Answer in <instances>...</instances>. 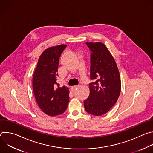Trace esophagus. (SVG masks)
I'll use <instances>...</instances> for the list:
<instances>
[{
	"instance_id": "obj_1",
	"label": "esophagus",
	"mask_w": 153,
	"mask_h": 153,
	"mask_svg": "<svg viewBox=\"0 0 153 153\" xmlns=\"http://www.w3.org/2000/svg\"><path fill=\"white\" fill-rule=\"evenodd\" d=\"M79 87V85H75V86H72L71 87V90H73V91H74L76 89H77V88Z\"/></svg>"
}]
</instances>
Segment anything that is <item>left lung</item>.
Here are the masks:
<instances>
[{"mask_svg": "<svg viewBox=\"0 0 153 153\" xmlns=\"http://www.w3.org/2000/svg\"><path fill=\"white\" fill-rule=\"evenodd\" d=\"M91 50L90 93L84 101L87 113L102 116L116 103L120 93L121 82L117 64L110 52L101 42H86Z\"/></svg>", "mask_w": 153, "mask_h": 153, "instance_id": "left-lung-1", "label": "left lung"}]
</instances>
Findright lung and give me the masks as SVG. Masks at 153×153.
Wrapping results in <instances>:
<instances>
[{
    "label": "right lung",
    "instance_id": "1",
    "mask_svg": "<svg viewBox=\"0 0 153 153\" xmlns=\"http://www.w3.org/2000/svg\"><path fill=\"white\" fill-rule=\"evenodd\" d=\"M67 47L59 45L50 47L40 56L33 79V88L41 110L50 116L63 113L69 102V90L57 82L59 58Z\"/></svg>",
    "mask_w": 153,
    "mask_h": 153
}]
</instances>
